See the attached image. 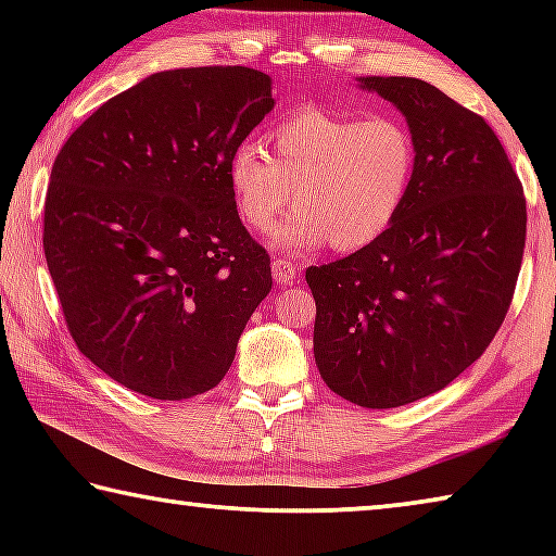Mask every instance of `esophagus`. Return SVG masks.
Wrapping results in <instances>:
<instances>
[{
    "mask_svg": "<svg viewBox=\"0 0 556 556\" xmlns=\"http://www.w3.org/2000/svg\"><path fill=\"white\" fill-rule=\"evenodd\" d=\"M271 275H275L277 285H291L296 279V267L287 260H275L271 262Z\"/></svg>",
    "mask_w": 556,
    "mask_h": 556,
    "instance_id": "obj_1",
    "label": "esophagus"
}]
</instances>
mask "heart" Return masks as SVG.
<instances>
[{
	"mask_svg": "<svg viewBox=\"0 0 556 556\" xmlns=\"http://www.w3.org/2000/svg\"><path fill=\"white\" fill-rule=\"evenodd\" d=\"M257 144L235 149L228 184L235 211L250 230H267L291 199L299 211L271 230L275 248L312 252L331 242L361 250L397 218L417 172L409 127L392 115L353 117L304 105Z\"/></svg>",
	"mask_w": 556,
	"mask_h": 556,
	"instance_id": "1",
	"label": "heart"
}]
</instances>
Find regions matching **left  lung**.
Listing matches in <instances>:
<instances>
[{"mask_svg":"<svg viewBox=\"0 0 556 556\" xmlns=\"http://www.w3.org/2000/svg\"><path fill=\"white\" fill-rule=\"evenodd\" d=\"M417 144L407 201L378 240L306 269L314 355L343 400L390 409L456 380L503 326L522 267L527 203L501 139L419 78H361Z\"/></svg>","mask_w":556,"mask_h":556,"instance_id":"1","label":"left lung"}]
</instances>
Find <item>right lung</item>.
<instances>
[{"instance_id": "right-lung-1", "label": "right lung", "mask_w": 556, "mask_h": 556, "mask_svg": "<svg viewBox=\"0 0 556 556\" xmlns=\"http://www.w3.org/2000/svg\"><path fill=\"white\" fill-rule=\"evenodd\" d=\"M271 108L269 75L244 65L154 73L55 156L43 252L65 326L131 392L213 390L269 294V255L235 211L228 164Z\"/></svg>"}]
</instances>
